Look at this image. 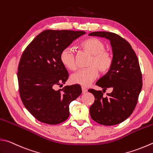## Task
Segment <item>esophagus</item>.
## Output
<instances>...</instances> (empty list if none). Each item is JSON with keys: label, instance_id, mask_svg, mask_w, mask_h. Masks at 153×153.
<instances>
[{"label": "esophagus", "instance_id": "1", "mask_svg": "<svg viewBox=\"0 0 153 153\" xmlns=\"http://www.w3.org/2000/svg\"><path fill=\"white\" fill-rule=\"evenodd\" d=\"M86 92H87V89H86L85 87H83V86H82V94L86 93Z\"/></svg>", "mask_w": 153, "mask_h": 153}]
</instances>
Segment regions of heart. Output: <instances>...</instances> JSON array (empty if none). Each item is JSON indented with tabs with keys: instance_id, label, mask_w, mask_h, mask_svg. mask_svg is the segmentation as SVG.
Instances as JSON below:
<instances>
[{
	"instance_id": "1",
	"label": "heart",
	"mask_w": 153,
	"mask_h": 153,
	"mask_svg": "<svg viewBox=\"0 0 153 153\" xmlns=\"http://www.w3.org/2000/svg\"><path fill=\"white\" fill-rule=\"evenodd\" d=\"M80 47L91 54L92 56L88 63L87 68L80 69L71 76V81L75 84L86 86L96 79L98 71L101 74L106 73L111 68L113 57L110 52L106 51L102 41L97 38H89L83 41ZM60 60L65 67L71 71L76 69V55L70 47L62 49L60 54Z\"/></svg>"
}]
</instances>
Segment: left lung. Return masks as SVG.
Returning a JSON list of instances; mask_svg holds the SVG:
<instances>
[{
  "label": "left lung",
  "instance_id": "obj_1",
  "mask_svg": "<svg viewBox=\"0 0 153 153\" xmlns=\"http://www.w3.org/2000/svg\"><path fill=\"white\" fill-rule=\"evenodd\" d=\"M88 35L108 39L113 53L111 68L96 83L103 92L108 88L113 91L105 97L102 91L89 89L95 99L90 107L91 117L100 125H117L131 116L138 102L143 86L139 60L129 42L117 34L98 31Z\"/></svg>",
  "mask_w": 153,
  "mask_h": 153
}]
</instances>
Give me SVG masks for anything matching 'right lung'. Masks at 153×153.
<instances>
[{"label":"right lung","mask_w":153,"mask_h":153,"mask_svg":"<svg viewBox=\"0 0 153 153\" xmlns=\"http://www.w3.org/2000/svg\"><path fill=\"white\" fill-rule=\"evenodd\" d=\"M85 31L46 30L38 34L22 53L18 67L19 89L23 105L30 113L48 125L64 122L69 116V105L82 93L79 85L66 86L67 69L60 60L62 49Z\"/></svg>","instance_id":"1"}]
</instances>
